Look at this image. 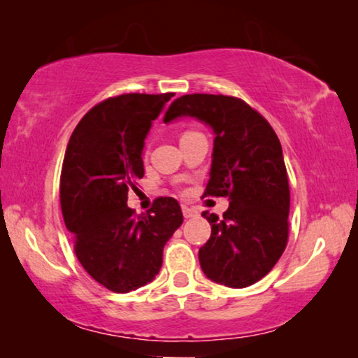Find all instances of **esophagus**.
Listing matches in <instances>:
<instances>
[{"label":"esophagus","instance_id":"1","mask_svg":"<svg viewBox=\"0 0 358 358\" xmlns=\"http://www.w3.org/2000/svg\"><path fill=\"white\" fill-rule=\"evenodd\" d=\"M182 215H184V218H194V217H197V210L184 207L182 208Z\"/></svg>","mask_w":358,"mask_h":358}]
</instances>
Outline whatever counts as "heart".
Masks as SVG:
<instances>
[{
    "label": "heart",
    "mask_w": 358,
    "mask_h": 358,
    "mask_svg": "<svg viewBox=\"0 0 358 358\" xmlns=\"http://www.w3.org/2000/svg\"><path fill=\"white\" fill-rule=\"evenodd\" d=\"M189 135H194V134H190V131H189V134H184V135H182V138H184V136H189Z\"/></svg>",
    "instance_id": "obj_1"
}]
</instances>
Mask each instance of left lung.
Segmentation results:
<instances>
[{
  "mask_svg": "<svg viewBox=\"0 0 358 358\" xmlns=\"http://www.w3.org/2000/svg\"><path fill=\"white\" fill-rule=\"evenodd\" d=\"M182 117L200 120L215 135L205 195L229 197L223 218L202 213L212 236L199 249L200 267L222 285H252L287 246L290 189L280 141L268 122L238 97L182 96L171 104L164 124Z\"/></svg>",
  "mask_w": 358,
  "mask_h": 358,
  "instance_id": "1",
  "label": "left lung"
}]
</instances>
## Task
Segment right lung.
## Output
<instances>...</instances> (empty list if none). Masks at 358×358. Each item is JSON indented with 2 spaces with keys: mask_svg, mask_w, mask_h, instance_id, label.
Here are the masks:
<instances>
[{
  "mask_svg": "<svg viewBox=\"0 0 358 358\" xmlns=\"http://www.w3.org/2000/svg\"><path fill=\"white\" fill-rule=\"evenodd\" d=\"M173 94H122L92 107L68 141L60 179L63 220L85 271L115 293L146 285L184 222L178 200L159 197L135 217L129 190L143 178L145 138Z\"/></svg>",
  "mask_w": 358,
  "mask_h": 358,
  "instance_id": "add662e5",
  "label": "right lung"
}]
</instances>
